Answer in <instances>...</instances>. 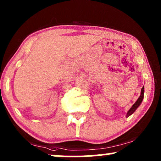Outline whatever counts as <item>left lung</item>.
<instances>
[{
	"label": "left lung",
	"instance_id": "1",
	"mask_svg": "<svg viewBox=\"0 0 161 161\" xmlns=\"http://www.w3.org/2000/svg\"><path fill=\"white\" fill-rule=\"evenodd\" d=\"M143 94H144V87H143V88H142L141 96L138 97V99H137V101L135 102L134 104H133V106L130 108V109L127 112L126 118H128V117L130 116L131 114H132L133 113H134V112H135V110H136L137 108H138V106L141 105V103H142V101H143V95H144Z\"/></svg>",
	"mask_w": 161,
	"mask_h": 161
}]
</instances>
